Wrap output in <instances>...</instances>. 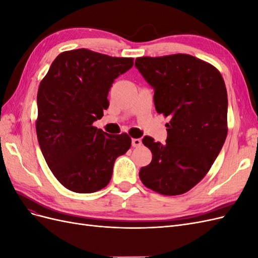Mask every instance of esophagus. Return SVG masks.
Instances as JSON below:
<instances>
[{
    "label": "esophagus",
    "instance_id": "obj_1",
    "mask_svg": "<svg viewBox=\"0 0 258 258\" xmlns=\"http://www.w3.org/2000/svg\"><path fill=\"white\" fill-rule=\"evenodd\" d=\"M142 144L141 139H132V146L134 147H138Z\"/></svg>",
    "mask_w": 258,
    "mask_h": 258
}]
</instances>
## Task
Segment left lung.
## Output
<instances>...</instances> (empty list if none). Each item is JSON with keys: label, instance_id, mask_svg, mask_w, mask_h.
<instances>
[{"label": "left lung", "instance_id": "obj_1", "mask_svg": "<svg viewBox=\"0 0 258 258\" xmlns=\"http://www.w3.org/2000/svg\"><path fill=\"white\" fill-rule=\"evenodd\" d=\"M136 68L154 88L156 111L170 117L165 144L145 136L150 165L142 183L165 196L191 189L209 172L227 137V90L220 71L186 53L140 57Z\"/></svg>", "mask_w": 258, "mask_h": 258}]
</instances>
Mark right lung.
<instances>
[{
	"label": "right lung",
	"instance_id": "1",
	"mask_svg": "<svg viewBox=\"0 0 258 258\" xmlns=\"http://www.w3.org/2000/svg\"><path fill=\"white\" fill-rule=\"evenodd\" d=\"M132 58L89 49L61 52L37 91L36 135L46 163L69 190L95 192L110 183L116 158L131 146L127 134L108 135L92 123L103 116L114 80Z\"/></svg>",
	"mask_w": 258,
	"mask_h": 258
}]
</instances>
